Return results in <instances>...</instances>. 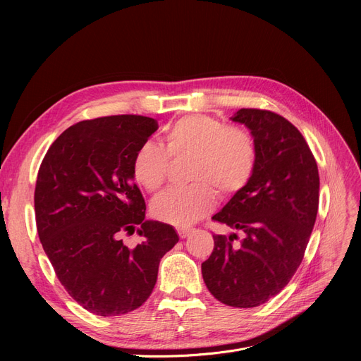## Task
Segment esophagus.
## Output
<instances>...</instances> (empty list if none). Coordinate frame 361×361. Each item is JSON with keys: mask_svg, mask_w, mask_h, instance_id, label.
I'll list each match as a JSON object with an SVG mask.
<instances>
[{"mask_svg": "<svg viewBox=\"0 0 361 361\" xmlns=\"http://www.w3.org/2000/svg\"><path fill=\"white\" fill-rule=\"evenodd\" d=\"M177 231H178L180 238H187L188 235H192V233H193L192 228H178Z\"/></svg>", "mask_w": 361, "mask_h": 361, "instance_id": "obj_1", "label": "esophagus"}]
</instances>
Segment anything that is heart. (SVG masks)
I'll return each mask as SVG.
<instances>
[{
	"instance_id": "1",
	"label": "heart",
	"mask_w": 361,
	"mask_h": 361,
	"mask_svg": "<svg viewBox=\"0 0 361 361\" xmlns=\"http://www.w3.org/2000/svg\"><path fill=\"white\" fill-rule=\"evenodd\" d=\"M193 157L190 181L185 188H171L152 203V214L162 222L187 226L209 212L215 192L231 196L249 184L257 152L250 133L224 121L195 114L176 121L165 136V147L142 143L131 162L135 180L149 193L165 184L171 158Z\"/></svg>"
}]
</instances>
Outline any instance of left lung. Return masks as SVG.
<instances>
[{"label": "left lung", "mask_w": 361, "mask_h": 361, "mask_svg": "<svg viewBox=\"0 0 361 361\" xmlns=\"http://www.w3.org/2000/svg\"><path fill=\"white\" fill-rule=\"evenodd\" d=\"M231 120L250 130L256 168L212 219L244 238L215 234L202 275L216 300L249 309L281 293L300 267L317 215L319 171L305 137L279 114L241 108Z\"/></svg>", "instance_id": "1"}]
</instances>
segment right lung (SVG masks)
<instances>
[{
    "instance_id": "1",
    "label": "right lung",
    "mask_w": 361,
    "mask_h": 361,
    "mask_svg": "<svg viewBox=\"0 0 361 361\" xmlns=\"http://www.w3.org/2000/svg\"><path fill=\"white\" fill-rule=\"evenodd\" d=\"M157 130V120L131 114L80 121L56 137L37 173L42 247L67 293L98 316L140 307L162 256L178 243L171 225L145 221V199L133 183V157ZM136 224L144 240L127 248L119 235Z\"/></svg>"
}]
</instances>
